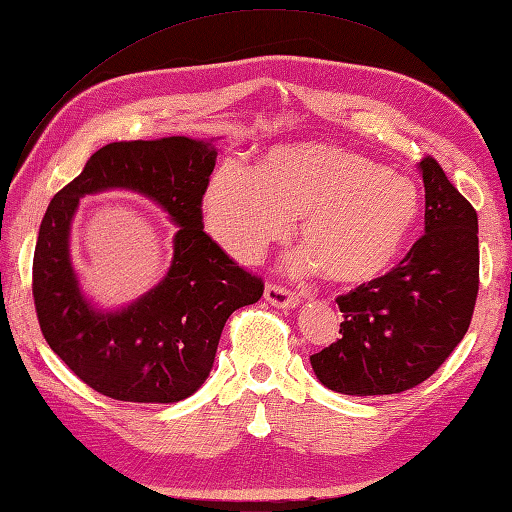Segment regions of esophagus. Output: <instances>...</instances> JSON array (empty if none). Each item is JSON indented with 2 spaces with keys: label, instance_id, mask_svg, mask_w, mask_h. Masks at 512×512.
Wrapping results in <instances>:
<instances>
[{
  "label": "esophagus",
  "instance_id": "esophagus-1",
  "mask_svg": "<svg viewBox=\"0 0 512 512\" xmlns=\"http://www.w3.org/2000/svg\"><path fill=\"white\" fill-rule=\"evenodd\" d=\"M265 299H267L271 306L286 308V310H291V308H295L299 304V297L293 291L284 289V286H278V284H267Z\"/></svg>",
  "mask_w": 512,
  "mask_h": 512
}]
</instances>
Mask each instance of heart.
Wrapping results in <instances>:
<instances>
[{
  "instance_id": "obj_1",
  "label": "heart",
  "mask_w": 512,
  "mask_h": 512,
  "mask_svg": "<svg viewBox=\"0 0 512 512\" xmlns=\"http://www.w3.org/2000/svg\"><path fill=\"white\" fill-rule=\"evenodd\" d=\"M208 232L252 263L289 236L293 219L308 249L295 267L321 265L323 276L360 284L389 267L421 210L417 184L350 149L302 143L271 149L256 171L223 162L202 199Z\"/></svg>"
}]
</instances>
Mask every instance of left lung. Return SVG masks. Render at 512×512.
<instances>
[{
	"label": "left lung",
	"mask_w": 512,
	"mask_h": 512,
	"mask_svg": "<svg viewBox=\"0 0 512 512\" xmlns=\"http://www.w3.org/2000/svg\"><path fill=\"white\" fill-rule=\"evenodd\" d=\"M426 186V234L382 278L336 299L341 339L310 356L334 393L369 397L413 389L463 341L478 295V215L434 158L417 165Z\"/></svg>",
	"instance_id": "obj_1"
}]
</instances>
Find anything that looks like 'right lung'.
Listing matches in <instances>:
<instances>
[{
	"label": "right lung",
	"mask_w": 512,
	"mask_h": 512,
	"mask_svg": "<svg viewBox=\"0 0 512 512\" xmlns=\"http://www.w3.org/2000/svg\"><path fill=\"white\" fill-rule=\"evenodd\" d=\"M215 162V139L110 143L49 202L34 249L36 315L54 354L97 393L139 404L186 400L213 369L228 317L263 295V280L204 232L202 197ZM115 188L152 198L179 232L170 271L154 290L99 309L72 267L70 226L82 196Z\"/></svg>",
	"instance_id": "obj_1"
}]
</instances>
